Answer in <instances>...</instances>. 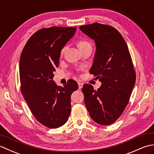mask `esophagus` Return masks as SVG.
<instances>
[{
    "label": "esophagus",
    "instance_id": "esophagus-1",
    "mask_svg": "<svg viewBox=\"0 0 154 154\" xmlns=\"http://www.w3.org/2000/svg\"><path fill=\"white\" fill-rule=\"evenodd\" d=\"M78 85H79V89H82V87L83 86V83L81 82H78Z\"/></svg>",
    "mask_w": 154,
    "mask_h": 154
}]
</instances>
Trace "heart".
<instances>
[{
  "instance_id": "b5f03b06",
  "label": "heart",
  "mask_w": 154,
  "mask_h": 154,
  "mask_svg": "<svg viewBox=\"0 0 154 154\" xmlns=\"http://www.w3.org/2000/svg\"><path fill=\"white\" fill-rule=\"evenodd\" d=\"M89 45V43H88L87 42L81 41V42H79V43H78L77 46H78V48H82V47L85 46V45Z\"/></svg>"
}]
</instances>
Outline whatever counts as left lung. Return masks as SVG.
<instances>
[{"label":"left lung","mask_w":154,"mask_h":154,"mask_svg":"<svg viewBox=\"0 0 154 154\" xmlns=\"http://www.w3.org/2000/svg\"><path fill=\"white\" fill-rule=\"evenodd\" d=\"M79 28L95 42L90 72L102 83L97 90L91 85H84L85 104L94 122L110 125L122 114L134 87L136 73L131 55L122 35L110 26L96 22Z\"/></svg>","instance_id":"1"}]
</instances>
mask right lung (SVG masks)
<instances>
[{
	"label": "right lung",
	"instance_id": "add662e5",
	"mask_svg": "<svg viewBox=\"0 0 154 154\" xmlns=\"http://www.w3.org/2000/svg\"><path fill=\"white\" fill-rule=\"evenodd\" d=\"M76 27L42 28L28 40L20 59L21 92L39 122L57 128L67 122L71 113V95L78 89L70 79L64 87L53 81L62 49L73 36Z\"/></svg>",
	"mask_w": 154,
	"mask_h": 154
}]
</instances>
